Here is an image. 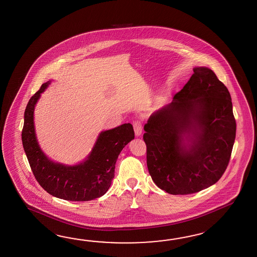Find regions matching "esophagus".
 Segmentation results:
<instances>
[{
  "instance_id": "esophagus-1",
  "label": "esophagus",
  "mask_w": 257,
  "mask_h": 257,
  "mask_svg": "<svg viewBox=\"0 0 257 257\" xmlns=\"http://www.w3.org/2000/svg\"><path fill=\"white\" fill-rule=\"evenodd\" d=\"M133 127H134V132H135V135L136 136H140L141 134H142V132H143V124H142V122L141 121H135L134 123H133Z\"/></svg>"
}]
</instances>
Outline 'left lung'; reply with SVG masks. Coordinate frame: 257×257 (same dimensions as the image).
Returning a JSON list of instances; mask_svg holds the SVG:
<instances>
[{"mask_svg": "<svg viewBox=\"0 0 257 257\" xmlns=\"http://www.w3.org/2000/svg\"><path fill=\"white\" fill-rule=\"evenodd\" d=\"M171 103L144 125L150 175L160 189L187 195L215 184L226 171L236 136L227 87L207 67H195ZM188 135L187 149L183 137Z\"/></svg>", "mask_w": 257, "mask_h": 257, "instance_id": "obj_1", "label": "left lung"}]
</instances>
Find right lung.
Wrapping results in <instances>:
<instances>
[{
  "label": "right lung",
  "instance_id": "right-lung-1",
  "mask_svg": "<svg viewBox=\"0 0 257 257\" xmlns=\"http://www.w3.org/2000/svg\"><path fill=\"white\" fill-rule=\"evenodd\" d=\"M49 84H42L25 110L22 144L32 173L39 184L55 197L74 202L101 197L111 186L120 152L134 139L133 126L127 123L102 132L89 158L80 165L66 167L50 161L37 143L33 123L35 104Z\"/></svg>",
  "mask_w": 257,
  "mask_h": 257
}]
</instances>
